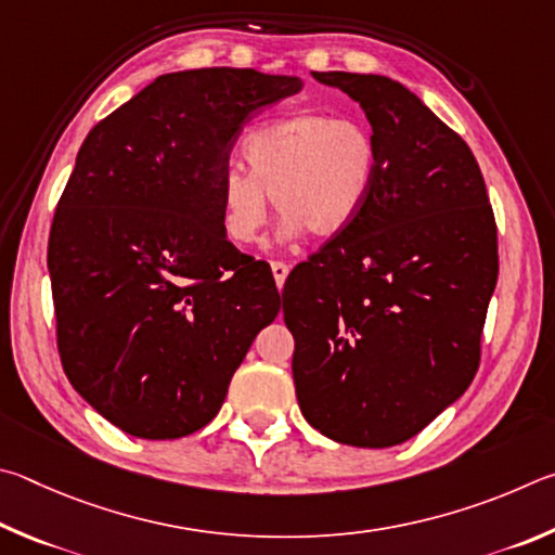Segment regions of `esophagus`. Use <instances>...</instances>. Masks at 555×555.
Here are the masks:
<instances>
[{"label": "esophagus", "instance_id": "obj_1", "mask_svg": "<svg viewBox=\"0 0 555 555\" xmlns=\"http://www.w3.org/2000/svg\"><path fill=\"white\" fill-rule=\"evenodd\" d=\"M270 268H272V278H275L278 287H283V285H285V280H287L289 266H287V262H283V260H272V262H270Z\"/></svg>", "mask_w": 555, "mask_h": 555}]
</instances>
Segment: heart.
<instances>
[{"label": "heart", "instance_id": "heart-1", "mask_svg": "<svg viewBox=\"0 0 555 555\" xmlns=\"http://www.w3.org/2000/svg\"><path fill=\"white\" fill-rule=\"evenodd\" d=\"M248 172L231 165L219 178L221 227L250 246L268 221V197L285 214L278 236L336 238L365 211L380 178V145L361 119L297 112L250 129L241 141Z\"/></svg>", "mask_w": 555, "mask_h": 555}]
</instances>
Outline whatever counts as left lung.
I'll list each match as a JSON object with an SVG mask.
<instances>
[{"label":"left lung","instance_id":"left-lung-1","mask_svg":"<svg viewBox=\"0 0 555 555\" xmlns=\"http://www.w3.org/2000/svg\"><path fill=\"white\" fill-rule=\"evenodd\" d=\"M380 145L365 211L283 289L305 420L361 449L404 443L468 390L498 285V227L473 151L383 75L312 73Z\"/></svg>","mask_w":555,"mask_h":555}]
</instances>
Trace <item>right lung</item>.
<instances>
[{"label": "right lung", "instance_id": "right-lung-1", "mask_svg": "<svg viewBox=\"0 0 555 555\" xmlns=\"http://www.w3.org/2000/svg\"><path fill=\"white\" fill-rule=\"evenodd\" d=\"M299 90L250 67L168 73L87 133L48 272L67 380L121 431L163 441L207 426L278 317L270 266L223 233L219 178L241 126Z\"/></svg>", "mask_w": 555, "mask_h": 555}]
</instances>
